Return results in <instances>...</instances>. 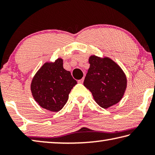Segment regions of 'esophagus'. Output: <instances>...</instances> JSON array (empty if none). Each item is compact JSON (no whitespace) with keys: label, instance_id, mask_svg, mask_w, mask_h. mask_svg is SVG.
I'll list each match as a JSON object with an SVG mask.
<instances>
[{"label":"esophagus","instance_id":"obj_1","mask_svg":"<svg viewBox=\"0 0 155 155\" xmlns=\"http://www.w3.org/2000/svg\"><path fill=\"white\" fill-rule=\"evenodd\" d=\"M83 81H84V78H82V79H80L78 81V83H83Z\"/></svg>","mask_w":155,"mask_h":155}]
</instances>
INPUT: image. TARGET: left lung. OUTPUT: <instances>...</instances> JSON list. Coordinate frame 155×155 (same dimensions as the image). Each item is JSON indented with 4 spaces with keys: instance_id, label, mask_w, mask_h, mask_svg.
Returning <instances> with one entry per match:
<instances>
[{
    "instance_id": "8db88e82",
    "label": "left lung",
    "mask_w": 155,
    "mask_h": 155,
    "mask_svg": "<svg viewBox=\"0 0 155 155\" xmlns=\"http://www.w3.org/2000/svg\"><path fill=\"white\" fill-rule=\"evenodd\" d=\"M90 68L84 86L90 90L100 107L108 109L121 101L127 86V78L121 68L109 57L91 55Z\"/></svg>"
}]
</instances>
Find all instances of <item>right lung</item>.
Returning <instances> with one entry per match:
<instances>
[{"label": "right lung", "mask_w": 155, "mask_h": 155, "mask_svg": "<svg viewBox=\"0 0 155 155\" xmlns=\"http://www.w3.org/2000/svg\"><path fill=\"white\" fill-rule=\"evenodd\" d=\"M77 81L63 66V59L46 62L34 76L31 90L36 103L50 111L57 112L67 103Z\"/></svg>", "instance_id": "obj_1"}]
</instances>
